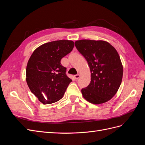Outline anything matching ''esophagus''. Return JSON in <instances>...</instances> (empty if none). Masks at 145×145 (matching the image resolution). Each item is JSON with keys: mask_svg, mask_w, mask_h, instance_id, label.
I'll use <instances>...</instances> for the list:
<instances>
[{"mask_svg": "<svg viewBox=\"0 0 145 145\" xmlns=\"http://www.w3.org/2000/svg\"><path fill=\"white\" fill-rule=\"evenodd\" d=\"M80 74H76V75H75L74 76V77H75V78L76 79H78V78H79V77H80Z\"/></svg>", "mask_w": 145, "mask_h": 145, "instance_id": "esophagus-1", "label": "esophagus"}]
</instances>
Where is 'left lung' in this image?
<instances>
[{"instance_id":"left-lung-1","label":"left lung","mask_w":145,"mask_h":145,"mask_svg":"<svg viewBox=\"0 0 145 145\" xmlns=\"http://www.w3.org/2000/svg\"><path fill=\"white\" fill-rule=\"evenodd\" d=\"M75 46L91 71V82L82 89L83 97L93 104L108 102L115 95L122 80L123 66L117 51L103 40H77Z\"/></svg>"}]
</instances>
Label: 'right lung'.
<instances>
[{
  "mask_svg": "<svg viewBox=\"0 0 145 145\" xmlns=\"http://www.w3.org/2000/svg\"><path fill=\"white\" fill-rule=\"evenodd\" d=\"M74 42L60 40L45 43L31 56L26 69V80L31 91L43 104L62 98L72 82L66 73L61 59L71 52Z\"/></svg>",
  "mask_w": 145,
  "mask_h": 145,
  "instance_id": "right-lung-1",
  "label": "right lung"
}]
</instances>
